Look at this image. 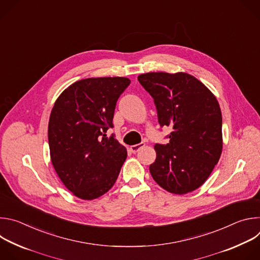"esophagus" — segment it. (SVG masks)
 Returning <instances> with one entry per match:
<instances>
[{
	"instance_id": "esophagus-1",
	"label": "esophagus",
	"mask_w": 260,
	"mask_h": 260,
	"mask_svg": "<svg viewBox=\"0 0 260 260\" xmlns=\"http://www.w3.org/2000/svg\"><path fill=\"white\" fill-rule=\"evenodd\" d=\"M144 146H145L144 143H140V144H136V145L131 146L129 149H131V151H132L133 153H136V152H138V151L141 149V148H143Z\"/></svg>"
}]
</instances>
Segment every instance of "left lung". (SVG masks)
Wrapping results in <instances>:
<instances>
[{"instance_id": "obj_1", "label": "left lung", "mask_w": 260, "mask_h": 260, "mask_svg": "<svg viewBox=\"0 0 260 260\" xmlns=\"http://www.w3.org/2000/svg\"><path fill=\"white\" fill-rule=\"evenodd\" d=\"M151 94L161 126H171L170 142L156 144L149 170L165 190L185 194L206 182L222 152V116L213 92L187 73L150 72L138 76Z\"/></svg>"}]
</instances>
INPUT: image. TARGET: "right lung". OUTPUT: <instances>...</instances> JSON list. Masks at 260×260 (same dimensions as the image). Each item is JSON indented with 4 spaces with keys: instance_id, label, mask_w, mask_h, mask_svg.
Here are the masks:
<instances>
[{
    "instance_id": "right-lung-1",
    "label": "right lung",
    "mask_w": 260,
    "mask_h": 260,
    "mask_svg": "<svg viewBox=\"0 0 260 260\" xmlns=\"http://www.w3.org/2000/svg\"><path fill=\"white\" fill-rule=\"evenodd\" d=\"M129 83L126 77L76 81L51 110L50 159L62 184L81 200H95L112 188L126 158V148L106 133L113 126L116 102Z\"/></svg>"
}]
</instances>
